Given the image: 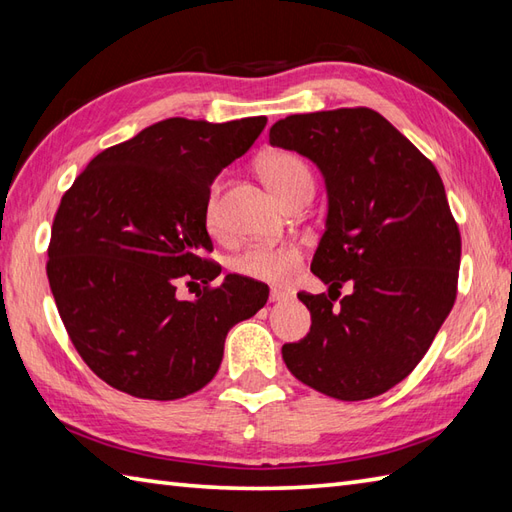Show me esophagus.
<instances>
[{
    "mask_svg": "<svg viewBox=\"0 0 512 512\" xmlns=\"http://www.w3.org/2000/svg\"><path fill=\"white\" fill-rule=\"evenodd\" d=\"M288 299H290V292L281 290V288L270 290V301H273V303H281V301H288Z\"/></svg>",
    "mask_w": 512,
    "mask_h": 512,
    "instance_id": "1",
    "label": "esophagus"
}]
</instances>
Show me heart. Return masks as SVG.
Listing matches in <instances>:
<instances>
[{"label":"heart","instance_id":"obj_1","mask_svg":"<svg viewBox=\"0 0 512 512\" xmlns=\"http://www.w3.org/2000/svg\"><path fill=\"white\" fill-rule=\"evenodd\" d=\"M259 173L277 198L288 204L301 193L314 191V178L306 162L290 151H270L259 160ZM217 189L211 191V198L206 202V226L217 231ZM303 255L299 246L290 242H270L255 244L246 248L242 255L233 259V270L239 275L255 281H266V284H286L295 277L301 268Z\"/></svg>","mask_w":512,"mask_h":512}]
</instances>
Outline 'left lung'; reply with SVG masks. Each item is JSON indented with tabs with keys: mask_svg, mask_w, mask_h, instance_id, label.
Here are the masks:
<instances>
[{
	"mask_svg": "<svg viewBox=\"0 0 512 512\" xmlns=\"http://www.w3.org/2000/svg\"><path fill=\"white\" fill-rule=\"evenodd\" d=\"M270 145L312 160L328 191L310 268L330 297L301 292L312 325L281 347L284 363L325 396L385 394L427 354L458 292L462 239L440 173L367 107L286 116ZM345 280L353 292L334 307Z\"/></svg>",
	"mask_w": 512,
	"mask_h": 512,
	"instance_id": "8db88e82",
	"label": "left lung"
}]
</instances>
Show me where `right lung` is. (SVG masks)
Segmentation results:
<instances>
[{
	"instance_id": "add662e5",
	"label": "right lung",
	"mask_w": 512,
	"mask_h": 512,
	"mask_svg": "<svg viewBox=\"0 0 512 512\" xmlns=\"http://www.w3.org/2000/svg\"><path fill=\"white\" fill-rule=\"evenodd\" d=\"M266 121L165 118L101 151L65 191L48 281L76 352L107 385L147 400L189 396L220 369L228 330L266 306L255 279L209 288L222 268L204 257L211 184ZM180 280L205 290L182 302Z\"/></svg>"
}]
</instances>
